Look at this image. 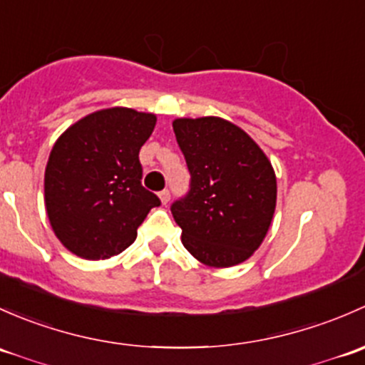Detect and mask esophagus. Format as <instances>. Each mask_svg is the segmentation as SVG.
<instances>
[{"instance_id":"obj_1","label":"esophagus","mask_w":365,"mask_h":365,"mask_svg":"<svg viewBox=\"0 0 365 365\" xmlns=\"http://www.w3.org/2000/svg\"><path fill=\"white\" fill-rule=\"evenodd\" d=\"M160 200H161V204H168V200H170V191L168 190L160 191Z\"/></svg>"}]
</instances>
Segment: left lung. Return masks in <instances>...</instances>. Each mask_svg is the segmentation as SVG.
<instances>
[{"instance_id":"8db88e82","label":"left lung","mask_w":365,"mask_h":365,"mask_svg":"<svg viewBox=\"0 0 365 365\" xmlns=\"http://www.w3.org/2000/svg\"><path fill=\"white\" fill-rule=\"evenodd\" d=\"M175 138L191 174L190 191L172 204L182 244L209 267L242 264L264 242L276 209L269 158L227 119H175Z\"/></svg>"}]
</instances>
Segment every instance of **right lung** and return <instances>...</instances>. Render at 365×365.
Masks as SVG:
<instances>
[{"label": "right lung", "instance_id": "right-lung-1", "mask_svg": "<svg viewBox=\"0 0 365 365\" xmlns=\"http://www.w3.org/2000/svg\"><path fill=\"white\" fill-rule=\"evenodd\" d=\"M155 114L126 107L93 112L56 140L45 167V209L56 237L86 260L123 253L160 198L142 186L140 148Z\"/></svg>", "mask_w": 365, "mask_h": 365}]
</instances>
